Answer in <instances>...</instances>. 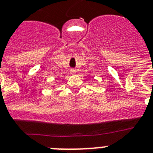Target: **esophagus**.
<instances>
[{
  "label": "esophagus",
  "instance_id": "esophagus-1",
  "mask_svg": "<svg viewBox=\"0 0 153 153\" xmlns=\"http://www.w3.org/2000/svg\"><path fill=\"white\" fill-rule=\"evenodd\" d=\"M75 72H76V71H75V70H74V69H71V74H74Z\"/></svg>",
  "mask_w": 153,
  "mask_h": 153
}]
</instances>
